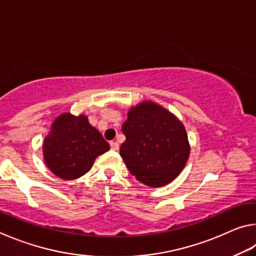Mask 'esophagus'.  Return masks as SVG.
<instances>
[{
  "label": "esophagus",
  "mask_w": 256,
  "mask_h": 256,
  "mask_svg": "<svg viewBox=\"0 0 256 256\" xmlns=\"http://www.w3.org/2000/svg\"><path fill=\"white\" fill-rule=\"evenodd\" d=\"M110 149L112 150H114V151H118V149H120V146H118V142H115V141H110Z\"/></svg>",
  "instance_id": "esophagus-1"
}]
</instances>
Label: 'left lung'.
<instances>
[{
    "label": "left lung",
    "instance_id": "obj_1",
    "mask_svg": "<svg viewBox=\"0 0 256 256\" xmlns=\"http://www.w3.org/2000/svg\"><path fill=\"white\" fill-rule=\"evenodd\" d=\"M120 149L130 172L151 188L170 184L184 170L190 144L183 123L154 102L130 108Z\"/></svg>",
    "mask_w": 256,
    "mask_h": 256
}]
</instances>
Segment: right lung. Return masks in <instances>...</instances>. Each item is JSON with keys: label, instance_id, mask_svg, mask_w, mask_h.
Returning a JSON list of instances; mask_svg holds the SVG:
<instances>
[{"label": "right lung", "instance_id": "1", "mask_svg": "<svg viewBox=\"0 0 256 256\" xmlns=\"http://www.w3.org/2000/svg\"><path fill=\"white\" fill-rule=\"evenodd\" d=\"M110 150V144L86 115L64 112L56 118L42 144L44 160L60 178H79L90 170L98 156Z\"/></svg>", "mask_w": 256, "mask_h": 256}]
</instances>
